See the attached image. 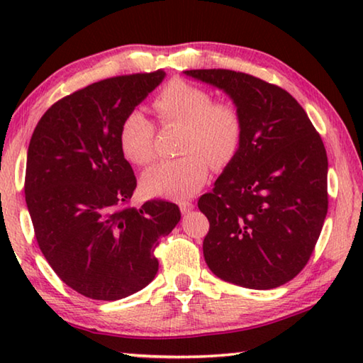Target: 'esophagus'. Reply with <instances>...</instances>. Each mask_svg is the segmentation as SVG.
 I'll return each instance as SVG.
<instances>
[{
  "instance_id": "obj_1",
  "label": "esophagus",
  "mask_w": 363,
  "mask_h": 363,
  "mask_svg": "<svg viewBox=\"0 0 363 363\" xmlns=\"http://www.w3.org/2000/svg\"><path fill=\"white\" fill-rule=\"evenodd\" d=\"M179 208H181L182 214H189L190 211L194 210V205L190 203V201H182V203H179Z\"/></svg>"
}]
</instances>
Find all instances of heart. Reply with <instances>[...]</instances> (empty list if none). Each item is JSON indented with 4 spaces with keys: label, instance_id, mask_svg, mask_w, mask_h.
Listing matches in <instances>:
<instances>
[{
    "label": "heart",
    "instance_id": "obj_1",
    "mask_svg": "<svg viewBox=\"0 0 363 363\" xmlns=\"http://www.w3.org/2000/svg\"><path fill=\"white\" fill-rule=\"evenodd\" d=\"M152 108L163 125L184 126L179 145L184 155L145 171L140 184L147 195L187 199L206 182L210 163L223 168L240 150L243 118L238 108L230 102H213L200 86L173 79L155 96ZM153 134L155 128L143 112H128L118 130L123 155L140 167L152 163Z\"/></svg>",
    "mask_w": 363,
    "mask_h": 363
}]
</instances>
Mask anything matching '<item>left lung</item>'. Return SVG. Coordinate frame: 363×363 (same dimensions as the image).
I'll list each match as a JSON object with an SVG mask.
<instances>
[{
	"mask_svg": "<svg viewBox=\"0 0 363 363\" xmlns=\"http://www.w3.org/2000/svg\"><path fill=\"white\" fill-rule=\"evenodd\" d=\"M223 89L243 118L235 158L200 196L210 220L203 256L229 284L270 290L304 269L328 210V160L304 108L279 86L242 72L187 70Z\"/></svg>",
	"mask_w": 363,
	"mask_h": 363,
	"instance_id": "1",
	"label": "left lung"
}]
</instances>
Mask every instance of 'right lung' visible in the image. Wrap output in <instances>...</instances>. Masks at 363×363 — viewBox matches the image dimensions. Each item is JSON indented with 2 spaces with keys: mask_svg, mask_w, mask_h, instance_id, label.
Listing matches in <instances>:
<instances>
[{
  "mask_svg": "<svg viewBox=\"0 0 363 363\" xmlns=\"http://www.w3.org/2000/svg\"><path fill=\"white\" fill-rule=\"evenodd\" d=\"M167 73L107 78L57 101L30 139L26 201L41 253L59 279L86 298L116 301L155 279L160 238L179 206H128L136 176L118 144L121 120Z\"/></svg>",
  "mask_w": 363,
  "mask_h": 363,
  "instance_id": "right-lung-1",
  "label": "right lung"
}]
</instances>
